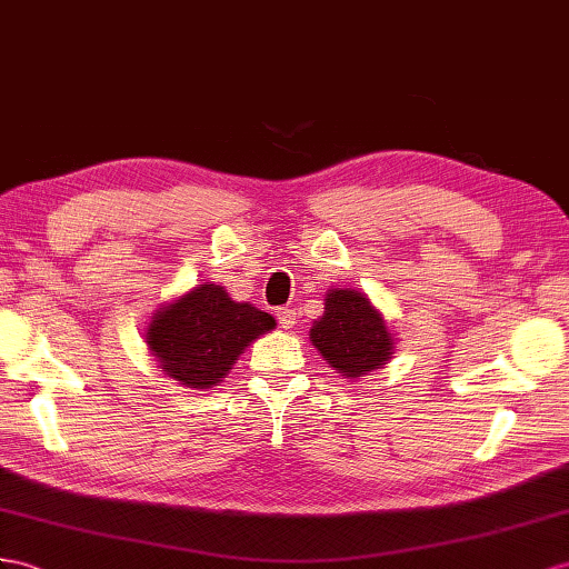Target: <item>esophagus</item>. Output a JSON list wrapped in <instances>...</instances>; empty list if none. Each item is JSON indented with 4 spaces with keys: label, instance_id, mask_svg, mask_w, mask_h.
Here are the masks:
<instances>
[{
    "label": "esophagus",
    "instance_id": "1",
    "mask_svg": "<svg viewBox=\"0 0 569 569\" xmlns=\"http://www.w3.org/2000/svg\"><path fill=\"white\" fill-rule=\"evenodd\" d=\"M276 319H279L281 329H293L300 322V315H298L296 308H283V310L276 312Z\"/></svg>",
    "mask_w": 569,
    "mask_h": 569
}]
</instances>
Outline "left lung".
<instances>
[{"label": "left lung", "mask_w": 569, "mask_h": 569, "mask_svg": "<svg viewBox=\"0 0 569 569\" xmlns=\"http://www.w3.org/2000/svg\"><path fill=\"white\" fill-rule=\"evenodd\" d=\"M310 341L333 370L348 380H360L387 366L395 339L368 296L353 288H333L327 293L325 315L310 329Z\"/></svg>", "instance_id": "obj_1"}]
</instances>
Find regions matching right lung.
I'll list each match as a JSON object with an SVG mask.
<instances>
[{"instance_id": "right-lung-1", "label": "right lung", "mask_w": 569, "mask_h": 569, "mask_svg": "<svg viewBox=\"0 0 569 569\" xmlns=\"http://www.w3.org/2000/svg\"><path fill=\"white\" fill-rule=\"evenodd\" d=\"M276 327L269 312L236 302L223 286L199 283L156 310L146 343L172 380L192 389H211L261 333Z\"/></svg>"}]
</instances>
